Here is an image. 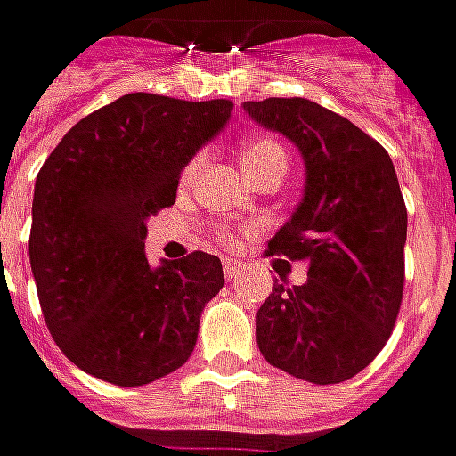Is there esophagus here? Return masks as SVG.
I'll return each mask as SVG.
<instances>
[{
  "mask_svg": "<svg viewBox=\"0 0 456 456\" xmlns=\"http://www.w3.org/2000/svg\"><path fill=\"white\" fill-rule=\"evenodd\" d=\"M222 272H224L227 280H232V277H237L241 272V262H237V259H224L222 262Z\"/></svg>",
  "mask_w": 456,
  "mask_h": 456,
  "instance_id": "esophagus-1",
  "label": "esophagus"
}]
</instances>
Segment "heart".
I'll use <instances>...</instances> for the list:
<instances>
[{"instance_id":"1","label":"heart","mask_w":456,"mask_h":456,"mask_svg":"<svg viewBox=\"0 0 456 456\" xmlns=\"http://www.w3.org/2000/svg\"><path fill=\"white\" fill-rule=\"evenodd\" d=\"M204 164V154H194L191 159L184 167V172H182V184H191V179L197 176V172L202 169ZM241 164H244V169H247V175L254 176L256 172H265L269 167H281V169H287V154H284V147H281L280 142H274V139H252V142H247L244 147H241ZM222 240L224 241H234L232 234L227 232H222Z\"/></svg>"}]
</instances>
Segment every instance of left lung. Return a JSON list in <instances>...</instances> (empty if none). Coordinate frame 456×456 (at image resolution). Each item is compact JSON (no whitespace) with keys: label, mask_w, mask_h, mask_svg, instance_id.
Here are the masks:
<instances>
[{"label":"left lung","mask_w":456,"mask_h":456,"mask_svg":"<svg viewBox=\"0 0 456 456\" xmlns=\"http://www.w3.org/2000/svg\"><path fill=\"white\" fill-rule=\"evenodd\" d=\"M244 110L292 139L306 164L305 200L267 244V254L305 262L306 281L281 280L259 306V352L305 382L352 379L387 345L404 294L407 207L395 164L317 102L269 97Z\"/></svg>","instance_id":"left-lung-1"}]
</instances>
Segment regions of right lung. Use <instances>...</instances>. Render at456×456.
<instances>
[{
    "label": "right lung",
    "mask_w": 456,
    "mask_h": 456,
    "mask_svg": "<svg viewBox=\"0 0 456 456\" xmlns=\"http://www.w3.org/2000/svg\"><path fill=\"white\" fill-rule=\"evenodd\" d=\"M229 99L134 92L86 114L37 175L29 262L46 330L86 374L142 387L191 354L204 305L224 287L219 256L151 269L147 216L172 207L179 175L222 132Z\"/></svg>",
    "instance_id": "obj_1"
}]
</instances>
